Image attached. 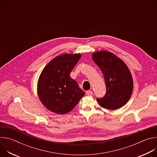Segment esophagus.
Returning <instances> with one entry per match:
<instances>
[{
    "label": "esophagus",
    "instance_id": "34e87169",
    "mask_svg": "<svg viewBox=\"0 0 157 157\" xmlns=\"http://www.w3.org/2000/svg\"><path fill=\"white\" fill-rule=\"evenodd\" d=\"M86 94L88 96H91V95L93 94V93L92 91H86Z\"/></svg>",
    "mask_w": 157,
    "mask_h": 157
}]
</instances>
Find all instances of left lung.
I'll return each mask as SVG.
<instances>
[{
  "instance_id": "1",
  "label": "left lung",
  "mask_w": 157,
  "mask_h": 157,
  "mask_svg": "<svg viewBox=\"0 0 157 157\" xmlns=\"http://www.w3.org/2000/svg\"><path fill=\"white\" fill-rule=\"evenodd\" d=\"M92 58L104 75L106 94L98 98L105 109L116 110L124 106L130 99L133 87L131 73L125 63L113 53L101 50L93 53Z\"/></svg>"
}]
</instances>
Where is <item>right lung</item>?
I'll use <instances>...</instances> for the list:
<instances>
[{
	"mask_svg": "<svg viewBox=\"0 0 157 157\" xmlns=\"http://www.w3.org/2000/svg\"><path fill=\"white\" fill-rule=\"evenodd\" d=\"M81 57L80 53L57 56L45 66L39 76V99L44 107L54 113H69L85 94L70 76Z\"/></svg>",
	"mask_w": 157,
	"mask_h": 157,
	"instance_id": "1",
	"label": "right lung"
}]
</instances>
